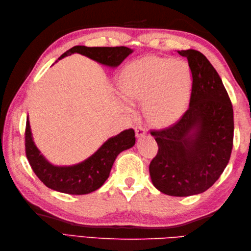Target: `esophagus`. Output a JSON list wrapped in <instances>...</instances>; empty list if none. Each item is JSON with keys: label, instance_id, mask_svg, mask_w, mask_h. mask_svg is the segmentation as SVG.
Listing matches in <instances>:
<instances>
[{"label": "esophagus", "instance_id": "esophagus-1", "mask_svg": "<svg viewBox=\"0 0 251 251\" xmlns=\"http://www.w3.org/2000/svg\"><path fill=\"white\" fill-rule=\"evenodd\" d=\"M135 131H136L137 138H142V137H145L147 135V128H146V127H143L142 125L136 126Z\"/></svg>", "mask_w": 251, "mask_h": 251}]
</instances>
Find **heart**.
I'll return each mask as SVG.
<instances>
[{"mask_svg":"<svg viewBox=\"0 0 251 251\" xmlns=\"http://www.w3.org/2000/svg\"><path fill=\"white\" fill-rule=\"evenodd\" d=\"M192 86L189 63L182 59L146 56L127 66L120 75L119 89L131 102H145L148 120L169 126L179 120Z\"/></svg>","mask_w":251,"mask_h":251,"instance_id":"b5f03b06","label":"heart"}]
</instances>
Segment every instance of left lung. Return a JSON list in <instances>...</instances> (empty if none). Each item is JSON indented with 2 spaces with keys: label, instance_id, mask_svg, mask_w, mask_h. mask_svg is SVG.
Wrapping results in <instances>:
<instances>
[{
  "label": "left lung",
  "instance_id": "1",
  "mask_svg": "<svg viewBox=\"0 0 251 251\" xmlns=\"http://www.w3.org/2000/svg\"><path fill=\"white\" fill-rule=\"evenodd\" d=\"M192 73L189 109L170 127L151 130L158 145L150 163L153 185L170 196H190L208 190L230 161L233 106L219 74L201 52L179 50Z\"/></svg>",
  "mask_w": 251,
  "mask_h": 251
}]
</instances>
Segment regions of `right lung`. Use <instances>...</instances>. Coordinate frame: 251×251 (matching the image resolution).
I'll return each instance as SVG.
<instances>
[{
  "label": "right lung",
  "instance_id": "right-lung-1",
  "mask_svg": "<svg viewBox=\"0 0 251 251\" xmlns=\"http://www.w3.org/2000/svg\"><path fill=\"white\" fill-rule=\"evenodd\" d=\"M132 50L125 46L87 47L74 46L62 54L58 60L72 54H81L101 65L116 68L128 57ZM25 155L31 168L47 188L57 192L73 195L88 194L98 190L109 178L111 168L117 155L135 146L134 129H126L119 135L109 138L93 155L85 161L70 165L57 166L50 163L36 148L32 137L29 117L25 125Z\"/></svg>",
  "mask_w": 251,
  "mask_h": 251
}]
</instances>
